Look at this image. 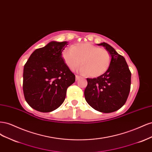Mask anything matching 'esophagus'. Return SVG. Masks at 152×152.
I'll return each mask as SVG.
<instances>
[{
	"label": "esophagus",
	"mask_w": 152,
	"mask_h": 152,
	"mask_svg": "<svg viewBox=\"0 0 152 152\" xmlns=\"http://www.w3.org/2000/svg\"><path fill=\"white\" fill-rule=\"evenodd\" d=\"M75 77H76V80H79L80 79H81V77H80L79 75H75Z\"/></svg>",
	"instance_id": "obj_1"
}]
</instances>
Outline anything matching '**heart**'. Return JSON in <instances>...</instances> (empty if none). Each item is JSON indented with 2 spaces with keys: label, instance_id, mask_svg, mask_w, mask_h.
Masks as SVG:
<instances>
[{
  "label": "heart",
  "instance_id": "b5f03b06",
  "mask_svg": "<svg viewBox=\"0 0 152 152\" xmlns=\"http://www.w3.org/2000/svg\"><path fill=\"white\" fill-rule=\"evenodd\" d=\"M62 56L69 68L74 70L81 63L83 65L79 68V72L84 75L89 74L91 77L104 74L111 62V55L107 49L87 42L66 48Z\"/></svg>",
  "mask_w": 152,
  "mask_h": 152
}]
</instances>
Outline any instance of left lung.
Here are the masks:
<instances>
[{
    "instance_id": "obj_1",
    "label": "left lung",
    "mask_w": 152,
    "mask_h": 152,
    "mask_svg": "<svg viewBox=\"0 0 152 152\" xmlns=\"http://www.w3.org/2000/svg\"><path fill=\"white\" fill-rule=\"evenodd\" d=\"M111 55L110 65L104 74L94 79H87L84 91L86 102L92 108L103 113H111L126 103L131 89V73L125 58L111 45L103 42Z\"/></svg>"
}]
</instances>
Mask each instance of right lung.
<instances>
[{"label": "right lung", "instance_id": "add662e5", "mask_svg": "<svg viewBox=\"0 0 152 152\" xmlns=\"http://www.w3.org/2000/svg\"><path fill=\"white\" fill-rule=\"evenodd\" d=\"M67 43L52 41L37 49L25 63L23 81L25 99L37 111L50 112L60 107L67 88L75 81V75L62 58Z\"/></svg>", "mask_w": 152, "mask_h": 152}]
</instances>
